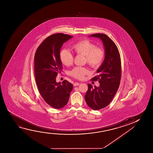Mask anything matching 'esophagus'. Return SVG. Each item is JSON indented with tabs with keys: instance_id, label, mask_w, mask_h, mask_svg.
Wrapping results in <instances>:
<instances>
[{
	"instance_id": "obj_1",
	"label": "esophagus",
	"mask_w": 153,
	"mask_h": 153,
	"mask_svg": "<svg viewBox=\"0 0 153 153\" xmlns=\"http://www.w3.org/2000/svg\"><path fill=\"white\" fill-rule=\"evenodd\" d=\"M79 82H75L74 84V86H78V85H79Z\"/></svg>"
}]
</instances>
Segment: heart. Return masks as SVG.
Segmentation results:
<instances>
[{"label": "heart", "instance_id": "heart-1", "mask_svg": "<svg viewBox=\"0 0 153 153\" xmlns=\"http://www.w3.org/2000/svg\"><path fill=\"white\" fill-rule=\"evenodd\" d=\"M74 52L77 54L84 55L85 62L93 68H98L102 63L105 52L102 48L96 47V44L90 40H82L73 45ZM59 59L63 64L70 66L73 63L74 56L66 48H63L59 52ZM89 73L88 68L84 67H76L69 72V75L75 78L82 79Z\"/></svg>", "mask_w": 153, "mask_h": 153}]
</instances>
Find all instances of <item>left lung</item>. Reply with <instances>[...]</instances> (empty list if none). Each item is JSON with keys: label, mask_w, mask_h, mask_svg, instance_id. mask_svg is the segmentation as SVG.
Here are the masks:
<instances>
[{"label": "left lung", "mask_w": 153, "mask_h": 153, "mask_svg": "<svg viewBox=\"0 0 153 153\" xmlns=\"http://www.w3.org/2000/svg\"><path fill=\"white\" fill-rule=\"evenodd\" d=\"M89 36L99 38L105 50V59L97 71L98 75L91 79L93 81L99 80L100 86L93 87L88 84L85 96L88 106L98 110L107 107L117 92L121 77V62L117 46L108 36L97 33Z\"/></svg>", "instance_id": "left-lung-1"}]
</instances>
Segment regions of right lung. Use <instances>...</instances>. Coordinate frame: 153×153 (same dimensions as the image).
<instances>
[{
    "label": "right lung",
    "instance_id": "right-lung-1",
    "mask_svg": "<svg viewBox=\"0 0 153 153\" xmlns=\"http://www.w3.org/2000/svg\"><path fill=\"white\" fill-rule=\"evenodd\" d=\"M73 38L63 33L53 34L46 38L36 50L34 56L36 83L42 98L55 109L67 104L73 85L64 80L57 82L56 78L62 70L59 52L63 43Z\"/></svg>",
    "mask_w": 153,
    "mask_h": 153
}]
</instances>
